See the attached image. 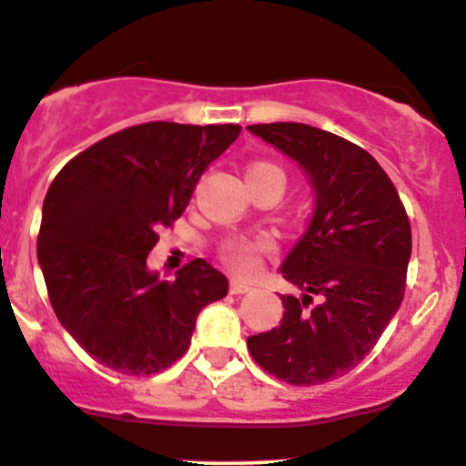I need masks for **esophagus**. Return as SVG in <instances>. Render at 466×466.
I'll return each mask as SVG.
<instances>
[{"label":"esophagus","instance_id":"1","mask_svg":"<svg viewBox=\"0 0 466 466\" xmlns=\"http://www.w3.org/2000/svg\"><path fill=\"white\" fill-rule=\"evenodd\" d=\"M248 289H253V285L247 283V280H238V279L231 280V294H244L248 292Z\"/></svg>","mask_w":466,"mask_h":466}]
</instances>
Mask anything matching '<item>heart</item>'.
Wrapping results in <instances>:
<instances>
[{
  "label": "heart",
  "mask_w": 466,
  "mask_h": 466,
  "mask_svg": "<svg viewBox=\"0 0 466 466\" xmlns=\"http://www.w3.org/2000/svg\"><path fill=\"white\" fill-rule=\"evenodd\" d=\"M248 186H276L280 192L285 187V172L274 163L256 160L247 167ZM271 251V242L267 238H227L219 247V256L238 274H253L260 265L262 253Z\"/></svg>",
  "instance_id": "1"
}]
</instances>
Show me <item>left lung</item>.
Returning a JSON list of instances; mask_svg holds the SVG:
<instances>
[{"label":"left lung","instance_id":"obj_1","mask_svg":"<svg viewBox=\"0 0 466 466\" xmlns=\"http://www.w3.org/2000/svg\"><path fill=\"white\" fill-rule=\"evenodd\" d=\"M248 131L301 165L315 213L280 274L283 319L247 339L253 360L289 385H321L376 347L405 294L412 231L394 183L362 147L299 122Z\"/></svg>","mask_w":466,"mask_h":466}]
</instances>
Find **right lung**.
<instances>
[{
	"label": "right lung",
	"mask_w": 466,
	"mask_h": 466,
	"mask_svg": "<svg viewBox=\"0 0 466 466\" xmlns=\"http://www.w3.org/2000/svg\"><path fill=\"white\" fill-rule=\"evenodd\" d=\"M239 131L137 124L87 147L52 181L38 262L58 321L96 362L128 376L167 370L190 347L199 312L227 297V276L204 258L163 280L147 256Z\"/></svg>",
	"instance_id": "1"
}]
</instances>
